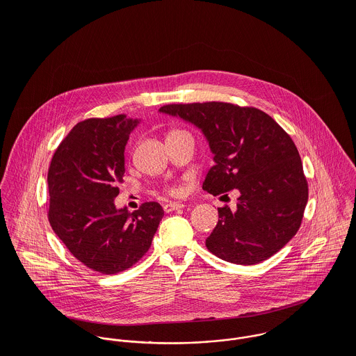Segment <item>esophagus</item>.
I'll list each match as a JSON object with an SVG mask.
<instances>
[{
	"instance_id": "esophagus-1",
	"label": "esophagus",
	"mask_w": 356,
	"mask_h": 356,
	"mask_svg": "<svg viewBox=\"0 0 356 356\" xmlns=\"http://www.w3.org/2000/svg\"><path fill=\"white\" fill-rule=\"evenodd\" d=\"M185 205L182 203H167L163 205V209H164V212H172V211H175V209H181V208H184Z\"/></svg>"
}]
</instances>
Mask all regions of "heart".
<instances>
[{
  "label": "heart",
  "instance_id": "1",
  "mask_svg": "<svg viewBox=\"0 0 356 356\" xmlns=\"http://www.w3.org/2000/svg\"><path fill=\"white\" fill-rule=\"evenodd\" d=\"M168 192H170L171 195H175V193L178 192V189H175V188H170V189H168Z\"/></svg>",
  "mask_w": 356,
  "mask_h": 356
}]
</instances>
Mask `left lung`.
<instances>
[{
    "label": "left lung",
    "instance_id": "1",
    "mask_svg": "<svg viewBox=\"0 0 356 356\" xmlns=\"http://www.w3.org/2000/svg\"><path fill=\"white\" fill-rule=\"evenodd\" d=\"M203 131L213 153L203 189L218 196L236 189L237 208H218L205 240L209 252L236 264H256L277 254L298 233L308 184L289 134L254 106L208 102L163 105ZM227 196V195H226Z\"/></svg>",
    "mask_w": 356,
    "mask_h": 356
}]
</instances>
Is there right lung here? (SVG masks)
<instances>
[{"instance_id": "1", "label": "right lung", "mask_w": 356, "mask_h": 356, "mask_svg": "<svg viewBox=\"0 0 356 356\" xmlns=\"http://www.w3.org/2000/svg\"><path fill=\"white\" fill-rule=\"evenodd\" d=\"M137 123L126 115L79 122L57 147L48 171L53 232L81 263L102 274L124 271L147 254L164 215L156 202L131 213L113 203Z\"/></svg>"}]
</instances>
